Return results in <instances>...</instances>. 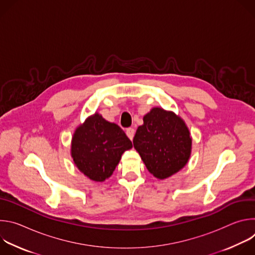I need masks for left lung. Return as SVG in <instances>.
I'll use <instances>...</instances> for the list:
<instances>
[{"instance_id": "8db88e82", "label": "left lung", "mask_w": 255, "mask_h": 255, "mask_svg": "<svg viewBox=\"0 0 255 255\" xmlns=\"http://www.w3.org/2000/svg\"><path fill=\"white\" fill-rule=\"evenodd\" d=\"M132 148V142L115 123L96 113L75 132L71 155L78 168L91 179L103 181L110 177L121 155Z\"/></svg>"}]
</instances>
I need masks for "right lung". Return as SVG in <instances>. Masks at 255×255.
<instances>
[{
	"label": "right lung",
	"instance_id": "right-lung-1",
	"mask_svg": "<svg viewBox=\"0 0 255 255\" xmlns=\"http://www.w3.org/2000/svg\"><path fill=\"white\" fill-rule=\"evenodd\" d=\"M133 139L135 149L150 173L166 178L183 168L191 154L190 132L179 117L161 108L144 116Z\"/></svg>",
	"mask_w": 255,
	"mask_h": 255
}]
</instances>
